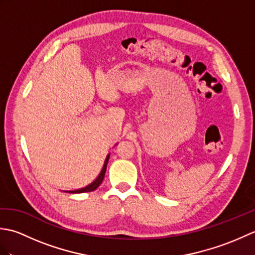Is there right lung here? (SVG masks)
I'll list each match as a JSON object with an SVG mask.
<instances>
[{
  "instance_id": "right-lung-1",
  "label": "right lung",
  "mask_w": 255,
  "mask_h": 255,
  "mask_svg": "<svg viewBox=\"0 0 255 255\" xmlns=\"http://www.w3.org/2000/svg\"><path fill=\"white\" fill-rule=\"evenodd\" d=\"M110 155L111 153H108L106 159L104 161V164H103V167L102 170L100 172V174L97 175V177L95 178V180L90 183L89 185H86L82 188H79V189H74V191H63L66 193H72V194H78V193H86V192H92V191H95V189L99 187L101 185V183L103 182V180H104V176H105V172H106V167H107V163H108V160H110Z\"/></svg>"
}]
</instances>
